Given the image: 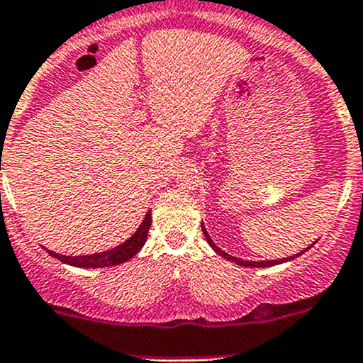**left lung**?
<instances>
[{
	"label": "left lung",
	"mask_w": 363,
	"mask_h": 363,
	"mask_svg": "<svg viewBox=\"0 0 363 363\" xmlns=\"http://www.w3.org/2000/svg\"><path fill=\"white\" fill-rule=\"evenodd\" d=\"M201 229H203V234H205V238H206V241H208V245L212 246V248L215 250V252H217L218 255H220V257H224V258H227V260H230V262H236L238 265H242V267H272V265H279V264H282V262H289V260H293V258H296V257H300L301 253H305L306 250H310V245L308 248H305L303 252L301 253H298V255H294V257H289V258H282V260H262V262H250V260H240V258H236V257H233V255H229V253H225V252H222L220 248H217V246L213 245V241H212V238L208 236V233H206L205 230V227H203V224H201Z\"/></svg>",
	"instance_id": "left-lung-1"
}]
</instances>
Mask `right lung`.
I'll list each match as a JSON object with an SVG mask.
<instances>
[{
  "mask_svg": "<svg viewBox=\"0 0 363 363\" xmlns=\"http://www.w3.org/2000/svg\"><path fill=\"white\" fill-rule=\"evenodd\" d=\"M150 227H151V213L148 212L146 213L145 220H143L141 225L138 227L136 233H134L125 242H122L121 246H117V248L113 250H108V252L82 255V257H65V255L50 252V250H48V253H50L51 257L58 258V260L63 262V264L81 267V269H98V267L118 265L122 264V262L130 260V258H133L134 255L143 248V245L146 242V238H148Z\"/></svg>",
  "mask_w": 363,
  "mask_h": 363,
  "instance_id": "right-lung-1",
  "label": "right lung"
}]
</instances>
